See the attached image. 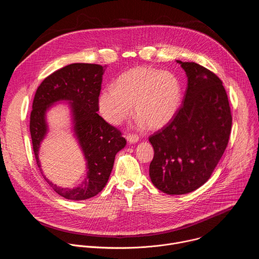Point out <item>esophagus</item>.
Masks as SVG:
<instances>
[{
	"instance_id": "1",
	"label": "esophagus",
	"mask_w": 259,
	"mask_h": 259,
	"mask_svg": "<svg viewBox=\"0 0 259 259\" xmlns=\"http://www.w3.org/2000/svg\"><path fill=\"white\" fill-rule=\"evenodd\" d=\"M127 141L129 143H136L139 141V137L135 134H128L127 135Z\"/></svg>"
}]
</instances>
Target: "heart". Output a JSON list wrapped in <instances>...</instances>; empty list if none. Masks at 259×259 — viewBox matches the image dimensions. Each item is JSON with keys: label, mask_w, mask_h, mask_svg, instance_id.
<instances>
[{"label": "heart", "mask_w": 259, "mask_h": 259, "mask_svg": "<svg viewBox=\"0 0 259 259\" xmlns=\"http://www.w3.org/2000/svg\"><path fill=\"white\" fill-rule=\"evenodd\" d=\"M181 103V86L171 72L146 66L125 71L115 86L105 87L98 97V109L104 120L119 125L132 113L140 126L161 129L168 125Z\"/></svg>", "instance_id": "b5f03b06"}]
</instances>
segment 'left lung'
I'll return each mask as SVG.
<instances>
[{
  "label": "left lung",
  "instance_id": "8db88e82",
  "mask_svg": "<svg viewBox=\"0 0 259 259\" xmlns=\"http://www.w3.org/2000/svg\"><path fill=\"white\" fill-rule=\"evenodd\" d=\"M176 62L188 78L182 106L167 126L149 138L155 151L151 180L168 195L189 194L203 186L223 157L232 129L221 80L196 62Z\"/></svg>",
  "mask_w": 259,
  "mask_h": 259
}]
</instances>
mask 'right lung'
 Wrapping results in <instances>:
<instances>
[{"label":"right lung","instance_id":"right-lung-1","mask_svg":"<svg viewBox=\"0 0 259 259\" xmlns=\"http://www.w3.org/2000/svg\"><path fill=\"white\" fill-rule=\"evenodd\" d=\"M106 66L92 63H71L47 77L36 89L30 114L29 131L36 164L49 186L59 196L82 201L100 193L108 181L116 155L126 140L121 132L107 124L98 114V97ZM69 104L72 132L87 161L85 178L75 188H61L42 173L38 152L49 132L47 113L57 103Z\"/></svg>","mask_w":259,"mask_h":259}]
</instances>
